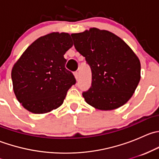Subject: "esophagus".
<instances>
[{"label":"esophagus","mask_w":159,"mask_h":159,"mask_svg":"<svg viewBox=\"0 0 159 159\" xmlns=\"http://www.w3.org/2000/svg\"><path fill=\"white\" fill-rule=\"evenodd\" d=\"M74 75H75V77L76 79H78V78H79V73H78V71H75V73H74Z\"/></svg>","instance_id":"34e87169"}]
</instances>
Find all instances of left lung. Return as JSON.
<instances>
[{"mask_svg":"<svg viewBox=\"0 0 159 159\" xmlns=\"http://www.w3.org/2000/svg\"><path fill=\"white\" fill-rule=\"evenodd\" d=\"M71 37L92 74L91 87L82 94L85 102L102 111L124 105L140 81L138 56L121 38L108 30L92 28L71 34Z\"/></svg>","mask_w":159,"mask_h":159,"instance_id":"1","label":"left lung"}]
</instances>
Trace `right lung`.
<instances>
[{"mask_svg":"<svg viewBox=\"0 0 159 159\" xmlns=\"http://www.w3.org/2000/svg\"><path fill=\"white\" fill-rule=\"evenodd\" d=\"M72 46L69 34L52 32L34 41L16 61L11 70L13 89L25 109L44 114L63 104L76 83L64 57Z\"/></svg>","mask_w":159,"mask_h":159,"instance_id":"add662e5","label":"right lung"}]
</instances>
